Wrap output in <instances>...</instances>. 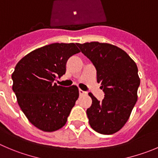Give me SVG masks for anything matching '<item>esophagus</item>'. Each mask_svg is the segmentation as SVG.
Wrapping results in <instances>:
<instances>
[{
	"mask_svg": "<svg viewBox=\"0 0 158 158\" xmlns=\"http://www.w3.org/2000/svg\"><path fill=\"white\" fill-rule=\"evenodd\" d=\"M79 94H80L81 95H82V94H87V92H86V91H83V90L79 89Z\"/></svg>",
	"mask_w": 158,
	"mask_h": 158,
	"instance_id": "1",
	"label": "esophagus"
}]
</instances>
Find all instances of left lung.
<instances>
[{"label": "left lung", "instance_id": "1", "mask_svg": "<svg viewBox=\"0 0 158 158\" xmlns=\"http://www.w3.org/2000/svg\"><path fill=\"white\" fill-rule=\"evenodd\" d=\"M97 70L105 98L102 102L91 93V107L87 109L89 124L94 131L111 135L121 130L128 121L137 101L140 80L136 63L120 48L98 42L77 43Z\"/></svg>", "mask_w": 158, "mask_h": 158}]
</instances>
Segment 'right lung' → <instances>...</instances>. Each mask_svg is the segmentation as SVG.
Here are the masks:
<instances>
[{
  "mask_svg": "<svg viewBox=\"0 0 158 158\" xmlns=\"http://www.w3.org/2000/svg\"><path fill=\"white\" fill-rule=\"evenodd\" d=\"M80 50L74 43H52L20 60L11 77L18 103L28 121L44 132L62 128L79 96L76 85L53 84L66 73L69 58Z\"/></svg>",
  "mask_w": 158,
  "mask_h": 158,
  "instance_id": "right-lung-1",
  "label": "right lung"
}]
</instances>
